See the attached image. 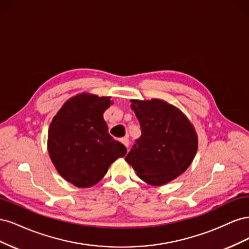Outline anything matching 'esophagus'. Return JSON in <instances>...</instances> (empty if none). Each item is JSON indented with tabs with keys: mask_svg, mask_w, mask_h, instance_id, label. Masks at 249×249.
Returning <instances> with one entry per match:
<instances>
[{
	"mask_svg": "<svg viewBox=\"0 0 249 249\" xmlns=\"http://www.w3.org/2000/svg\"><path fill=\"white\" fill-rule=\"evenodd\" d=\"M120 141H122L124 144V146H126V148H129V145H130V140H129V138L127 137H124V138H122L120 139Z\"/></svg>",
	"mask_w": 249,
	"mask_h": 249,
	"instance_id": "34e87169",
	"label": "esophagus"
}]
</instances>
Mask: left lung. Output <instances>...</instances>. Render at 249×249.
<instances>
[{
    "instance_id": "obj_1",
    "label": "left lung",
    "mask_w": 249,
    "mask_h": 249,
    "mask_svg": "<svg viewBox=\"0 0 249 249\" xmlns=\"http://www.w3.org/2000/svg\"><path fill=\"white\" fill-rule=\"evenodd\" d=\"M141 136L124 158L137 176L161 186L189 167L197 152V135L182 111L162 100H132Z\"/></svg>"
}]
</instances>
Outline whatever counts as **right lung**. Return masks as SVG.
<instances>
[{
	"mask_svg": "<svg viewBox=\"0 0 249 249\" xmlns=\"http://www.w3.org/2000/svg\"><path fill=\"white\" fill-rule=\"evenodd\" d=\"M110 106L108 96L82 93L67 101L50 124L51 160L74 186L97 184L110 165L126 154V147L108 133L103 114Z\"/></svg>",
	"mask_w": 249,
	"mask_h": 249,
	"instance_id": "1",
	"label": "right lung"
}]
</instances>
